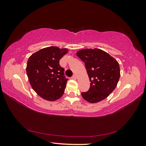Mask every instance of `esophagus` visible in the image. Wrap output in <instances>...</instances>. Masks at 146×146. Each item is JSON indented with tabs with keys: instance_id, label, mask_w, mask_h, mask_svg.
<instances>
[{
	"instance_id": "34e87169",
	"label": "esophagus",
	"mask_w": 146,
	"mask_h": 146,
	"mask_svg": "<svg viewBox=\"0 0 146 146\" xmlns=\"http://www.w3.org/2000/svg\"><path fill=\"white\" fill-rule=\"evenodd\" d=\"M72 78H73V79H76V78H77V76H76V75H73V76H72Z\"/></svg>"
}]
</instances>
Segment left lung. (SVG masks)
I'll use <instances>...</instances> for the list:
<instances>
[{
  "label": "left lung",
  "mask_w": 146,
  "mask_h": 146,
  "mask_svg": "<svg viewBox=\"0 0 146 146\" xmlns=\"http://www.w3.org/2000/svg\"><path fill=\"white\" fill-rule=\"evenodd\" d=\"M77 55L84 62L90 78V88L81 93L84 99L97 103L105 99L117 87L120 78V66L117 60L99 49L79 50Z\"/></svg>",
  "instance_id": "left-lung-1"
}]
</instances>
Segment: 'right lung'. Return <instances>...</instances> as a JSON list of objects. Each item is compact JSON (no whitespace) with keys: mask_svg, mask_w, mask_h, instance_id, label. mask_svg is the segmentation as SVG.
<instances>
[{"mask_svg":"<svg viewBox=\"0 0 146 146\" xmlns=\"http://www.w3.org/2000/svg\"><path fill=\"white\" fill-rule=\"evenodd\" d=\"M67 49L51 46L41 49L28 58L26 73L33 90L44 99L58 100L63 95L68 79L59 64Z\"/></svg>","mask_w":146,"mask_h":146,"instance_id":"1","label":"right lung"}]
</instances>
